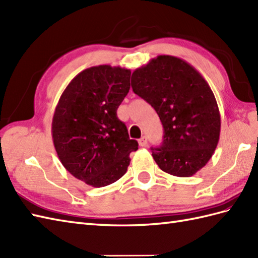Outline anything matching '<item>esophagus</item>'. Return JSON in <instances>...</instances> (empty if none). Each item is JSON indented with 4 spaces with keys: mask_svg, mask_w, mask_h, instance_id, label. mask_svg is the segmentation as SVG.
<instances>
[{
    "mask_svg": "<svg viewBox=\"0 0 258 258\" xmlns=\"http://www.w3.org/2000/svg\"><path fill=\"white\" fill-rule=\"evenodd\" d=\"M139 144L141 146H146L147 145V138H146V136H142V138L139 140Z\"/></svg>",
    "mask_w": 258,
    "mask_h": 258,
    "instance_id": "obj_1",
    "label": "esophagus"
}]
</instances>
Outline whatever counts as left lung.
Returning a JSON list of instances; mask_svg holds the SVG:
<instances>
[{"instance_id": "left-lung-1", "label": "left lung", "mask_w": 258, "mask_h": 258, "mask_svg": "<svg viewBox=\"0 0 258 258\" xmlns=\"http://www.w3.org/2000/svg\"><path fill=\"white\" fill-rule=\"evenodd\" d=\"M132 89L154 107L164 128L152 155L162 171L189 177L211 160L221 115L210 85L182 58L158 55L132 74Z\"/></svg>"}]
</instances>
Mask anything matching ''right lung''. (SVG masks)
<instances>
[{
    "instance_id": "right-lung-1",
    "label": "right lung",
    "mask_w": 258,
    "mask_h": 258,
    "mask_svg": "<svg viewBox=\"0 0 258 258\" xmlns=\"http://www.w3.org/2000/svg\"><path fill=\"white\" fill-rule=\"evenodd\" d=\"M131 71L98 65L82 71L62 93L52 120V138L68 171L93 187L116 182L127 171L130 140L116 111L130 91Z\"/></svg>"
}]
</instances>
